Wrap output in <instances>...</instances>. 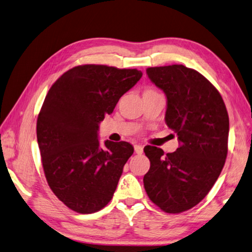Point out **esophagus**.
I'll list each match as a JSON object with an SVG mask.
<instances>
[{
    "label": "esophagus",
    "mask_w": 252,
    "mask_h": 252,
    "mask_svg": "<svg viewBox=\"0 0 252 252\" xmlns=\"http://www.w3.org/2000/svg\"><path fill=\"white\" fill-rule=\"evenodd\" d=\"M134 151L136 154H142L143 153V146L140 144H136V145H134Z\"/></svg>",
    "instance_id": "obj_1"
}]
</instances>
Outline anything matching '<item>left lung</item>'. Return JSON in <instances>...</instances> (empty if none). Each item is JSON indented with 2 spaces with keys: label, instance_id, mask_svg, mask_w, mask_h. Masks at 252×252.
Returning a JSON list of instances; mask_svg holds the SVG:
<instances>
[{
  "label": "left lung",
  "instance_id": "1",
  "mask_svg": "<svg viewBox=\"0 0 252 252\" xmlns=\"http://www.w3.org/2000/svg\"><path fill=\"white\" fill-rule=\"evenodd\" d=\"M146 74L166 95L165 122L180 146L166 154L157 146H145L151 166L144 189L163 212L180 214L202 202L220 175L229 118L220 94L198 71L172 65L150 67Z\"/></svg>",
  "mask_w": 252,
  "mask_h": 252
}]
</instances>
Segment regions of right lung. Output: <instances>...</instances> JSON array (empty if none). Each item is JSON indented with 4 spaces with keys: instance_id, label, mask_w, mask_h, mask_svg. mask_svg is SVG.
<instances>
[{
    "instance_id": "1",
    "label": "right lung",
    "mask_w": 252,
    "mask_h": 252,
    "mask_svg": "<svg viewBox=\"0 0 252 252\" xmlns=\"http://www.w3.org/2000/svg\"><path fill=\"white\" fill-rule=\"evenodd\" d=\"M141 77L138 69L81 65L50 87L36 132L48 185L68 208L93 214L111 200L134 149L109 140L101 148L99 123Z\"/></svg>"
}]
</instances>
